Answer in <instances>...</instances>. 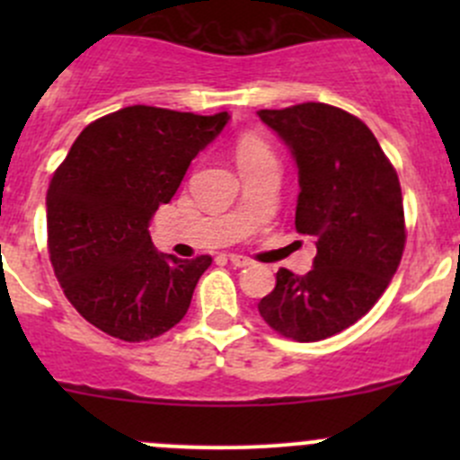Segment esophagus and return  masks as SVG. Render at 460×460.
Listing matches in <instances>:
<instances>
[{
	"label": "esophagus",
	"instance_id": "34e87169",
	"mask_svg": "<svg viewBox=\"0 0 460 460\" xmlns=\"http://www.w3.org/2000/svg\"><path fill=\"white\" fill-rule=\"evenodd\" d=\"M229 262L234 264V267H249V264H252V260L244 258V256H238V253H231Z\"/></svg>",
	"mask_w": 460,
	"mask_h": 460
}]
</instances>
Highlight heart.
Listing matches in <instances>:
<instances>
[{
    "label": "heart",
    "mask_w": 460,
    "mask_h": 460,
    "mask_svg": "<svg viewBox=\"0 0 460 460\" xmlns=\"http://www.w3.org/2000/svg\"><path fill=\"white\" fill-rule=\"evenodd\" d=\"M235 162L238 166H253V164H264V162H276L269 144L256 133H244L240 136V140L235 142Z\"/></svg>",
    "instance_id": "1"
}]
</instances>
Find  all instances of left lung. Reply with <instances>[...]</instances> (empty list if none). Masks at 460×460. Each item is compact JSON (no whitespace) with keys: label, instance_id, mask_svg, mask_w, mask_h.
<instances>
[{"label":"left lung","instance_id":"left-lung-1","mask_svg":"<svg viewBox=\"0 0 460 460\" xmlns=\"http://www.w3.org/2000/svg\"><path fill=\"white\" fill-rule=\"evenodd\" d=\"M258 118L291 151L300 184L296 229L316 240L312 271L280 269L258 312L285 338L323 341L363 318L401 264V182L367 124L347 111L307 102Z\"/></svg>","mask_w":460,"mask_h":460}]
</instances>
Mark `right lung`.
Masks as SVG:
<instances>
[{"instance_id":"1","label":"right lung","mask_w":460,"mask_h":460,"mask_svg":"<svg viewBox=\"0 0 460 460\" xmlns=\"http://www.w3.org/2000/svg\"><path fill=\"white\" fill-rule=\"evenodd\" d=\"M229 113L127 106L88 124L46 193L49 253L73 307L109 336L151 341L180 323L208 256L160 253L148 225Z\"/></svg>"}]
</instances>
